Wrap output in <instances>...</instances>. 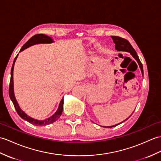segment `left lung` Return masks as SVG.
<instances>
[{"label":"left lung","mask_w":161,"mask_h":161,"mask_svg":"<svg viewBox=\"0 0 161 161\" xmlns=\"http://www.w3.org/2000/svg\"><path fill=\"white\" fill-rule=\"evenodd\" d=\"M111 38H112V39L113 40V42L115 44V49L116 50H117V51H126V52H128V53H130V55H131L132 57L134 59H135V60L137 62L138 64H139V68L141 69V73H142V75H143V64H142V63L141 62L139 56L137 55L136 52L135 51V50L134 49V48L132 47V45H131V44H130V43L127 40H125L124 38H121V37H119V36H111ZM131 115H130V116H131ZM130 116L129 117H130ZM129 117L127 118L126 119H125V120L123 121L118 123V124H116V125H112V126H107V127L104 126V128H113V127L117 126V125H118L119 124H121V123H123L124 121H125L126 120H128V119H129Z\"/></svg>","instance_id":"8db88e82"}]
</instances>
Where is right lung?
<instances>
[{
	"instance_id": "right-lung-1",
	"label": "right lung",
	"mask_w": 161,
	"mask_h": 161,
	"mask_svg": "<svg viewBox=\"0 0 161 161\" xmlns=\"http://www.w3.org/2000/svg\"><path fill=\"white\" fill-rule=\"evenodd\" d=\"M54 42L53 40L52 39L51 37L48 36L47 35L44 34H36L35 36H33L31 37L27 42H26L22 47L21 48V49L20 52L24 51L26 48L34 45V44H51ZM19 52V53H20ZM18 54L16 55V57L15 58L14 62H13V65L12 67V70H11V79H10V84H9V97L12 100V102H13V104L14 106L15 109H16L17 113L20 117L24 119V120L28 121L29 123H31V124L36 125V126H44V125H49L51 123L55 122V121H57L58 119L60 117V116L62 113L63 111V105H64V99L60 101L59 102V106L57 111L55 113L51 116L50 117H48L44 120H38V119H33L31 117H29V115L26 114L23 110H21L20 107L18 105V103L16 101V97H15V95H14V64L15 62H16V59L18 58Z\"/></svg>"
}]
</instances>
